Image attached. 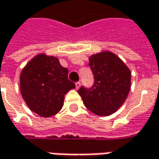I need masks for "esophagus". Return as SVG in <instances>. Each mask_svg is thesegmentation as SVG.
<instances>
[{
  "label": "esophagus",
  "instance_id": "esophagus-1",
  "mask_svg": "<svg viewBox=\"0 0 159 159\" xmlns=\"http://www.w3.org/2000/svg\"><path fill=\"white\" fill-rule=\"evenodd\" d=\"M80 86H81V83H80V82L75 83V88H76V89H79Z\"/></svg>",
  "mask_w": 159,
  "mask_h": 159
}]
</instances>
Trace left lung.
Masks as SVG:
<instances>
[{
    "mask_svg": "<svg viewBox=\"0 0 159 159\" xmlns=\"http://www.w3.org/2000/svg\"><path fill=\"white\" fill-rule=\"evenodd\" d=\"M94 85L81 87V95L85 107L100 116H110L125 103L131 86V72L114 52L104 51L89 57Z\"/></svg>",
    "mask_w": 159,
    "mask_h": 159,
    "instance_id": "left-lung-1",
    "label": "left lung"
}]
</instances>
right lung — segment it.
<instances>
[{
  "mask_svg": "<svg viewBox=\"0 0 159 159\" xmlns=\"http://www.w3.org/2000/svg\"><path fill=\"white\" fill-rule=\"evenodd\" d=\"M20 88L30 110L49 117L62 109L65 94L75 84L68 79V69L60 65L57 57L39 53L23 67Z\"/></svg>",
  "mask_w": 159,
  "mask_h": 159,
  "instance_id": "obj_1",
  "label": "right lung"
}]
</instances>
